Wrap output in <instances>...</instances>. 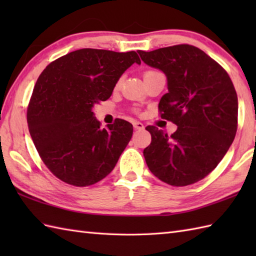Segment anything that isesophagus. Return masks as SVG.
<instances>
[{
  "mask_svg": "<svg viewBox=\"0 0 256 256\" xmlns=\"http://www.w3.org/2000/svg\"><path fill=\"white\" fill-rule=\"evenodd\" d=\"M133 126L136 128V130H143L144 128V125L142 122H138V121H135L133 122Z\"/></svg>",
  "mask_w": 256,
  "mask_h": 256,
  "instance_id": "obj_1",
  "label": "esophagus"
}]
</instances>
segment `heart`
Segmentation results:
<instances>
[{"instance_id": "heart-1", "label": "heart", "mask_w": 256, "mask_h": 256, "mask_svg": "<svg viewBox=\"0 0 256 256\" xmlns=\"http://www.w3.org/2000/svg\"><path fill=\"white\" fill-rule=\"evenodd\" d=\"M150 72H154V70H148V72H146L145 74H150Z\"/></svg>"}]
</instances>
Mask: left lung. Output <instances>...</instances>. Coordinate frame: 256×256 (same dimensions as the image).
Returning <instances> with one entry per match:
<instances>
[{"instance_id":"obj_1","label":"left lung","mask_w":256,"mask_h":256,"mask_svg":"<svg viewBox=\"0 0 256 256\" xmlns=\"http://www.w3.org/2000/svg\"><path fill=\"white\" fill-rule=\"evenodd\" d=\"M142 60L166 74L162 118L177 125L168 135L154 125L143 152L154 175L176 187L197 182L218 166L236 138L238 96L229 74L199 48L182 44L138 52Z\"/></svg>"}]
</instances>
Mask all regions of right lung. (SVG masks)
<instances>
[{
  "mask_svg": "<svg viewBox=\"0 0 256 256\" xmlns=\"http://www.w3.org/2000/svg\"><path fill=\"white\" fill-rule=\"evenodd\" d=\"M134 62L135 52L82 48L50 62L38 77L27 106V123L42 160L54 175L86 187L110 174L133 134L122 118L101 128L92 108L111 96Z\"/></svg>",
  "mask_w": 256,
  "mask_h": 256,
  "instance_id": "right-lung-1",
  "label": "right lung"
}]
</instances>
